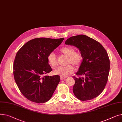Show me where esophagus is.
<instances>
[{"mask_svg":"<svg viewBox=\"0 0 122 122\" xmlns=\"http://www.w3.org/2000/svg\"><path fill=\"white\" fill-rule=\"evenodd\" d=\"M66 77H62V76H61V77H60V79H61V80L65 79H66Z\"/></svg>","mask_w":122,"mask_h":122,"instance_id":"1","label":"esophagus"}]
</instances>
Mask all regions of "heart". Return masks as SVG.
<instances>
[{
  "label": "heart",
  "instance_id": "heart-1",
  "mask_svg": "<svg viewBox=\"0 0 122 122\" xmlns=\"http://www.w3.org/2000/svg\"><path fill=\"white\" fill-rule=\"evenodd\" d=\"M60 52L67 57V64L71 63L75 66L79 67L83 61V56L82 53L79 51H75L72 47H63L60 50ZM47 61L49 65L51 67L55 68L57 66V61L55 55L54 53H50L47 56ZM74 67L70 64L63 66L59 67L55 70L54 73L62 77H66L73 72Z\"/></svg>",
  "mask_w": 122,
  "mask_h": 122
}]
</instances>
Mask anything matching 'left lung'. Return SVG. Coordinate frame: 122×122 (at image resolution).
Segmentation results:
<instances>
[{
  "label": "left lung",
  "mask_w": 122,
  "mask_h": 122,
  "mask_svg": "<svg viewBox=\"0 0 122 122\" xmlns=\"http://www.w3.org/2000/svg\"><path fill=\"white\" fill-rule=\"evenodd\" d=\"M65 43L78 48L83 56V62L76 73L78 77H73L74 95L82 101L97 97L108 81L110 65L106 50L100 43L85 35L71 37Z\"/></svg>",
  "instance_id": "obj_1"
}]
</instances>
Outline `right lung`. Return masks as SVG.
Masks as SVG:
<instances>
[{
	"label": "right lung",
	"instance_id": "obj_1",
	"mask_svg": "<svg viewBox=\"0 0 122 122\" xmlns=\"http://www.w3.org/2000/svg\"><path fill=\"white\" fill-rule=\"evenodd\" d=\"M64 38H37L26 42L16 54L13 64L14 79L20 92L31 102L43 103L51 98L60 81L59 75H43L52 70L47 56Z\"/></svg>",
	"mask_w": 122,
	"mask_h": 122
}]
</instances>
